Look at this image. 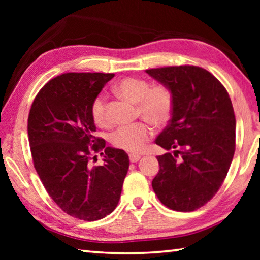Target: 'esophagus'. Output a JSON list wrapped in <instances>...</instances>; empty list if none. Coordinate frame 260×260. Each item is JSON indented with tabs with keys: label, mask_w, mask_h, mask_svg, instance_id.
Returning a JSON list of instances; mask_svg holds the SVG:
<instances>
[{
	"label": "esophagus",
	"mask_w": 260,
	"mask_h": 260,
	"mask_svg": "<svg viewBox=\"0 0 260 260\" xmlns=\"http://www.w3.org/2000/svg\"><path fill=\"white\" fill-rule=\"evenodd\" d=\"M140 158H141L140 155H129V160H131V162L139 161Z\"/></svg>",
	"instance_id": "esophagus-1"
}]
</instances>
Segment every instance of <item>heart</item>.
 I'll list each match as a JSON object with an SVG mask.
<instances>
[{"label": "heart", "instance_id": "obj_1", "mask_svg": "<svg viewBox=\"0 0 260 260\" xmlns=\"http://www.w3.org/2000/svg\"><path fill=\"white\" fill-rule=\"evenodd\" d=\"M113 90L122 100L138 104L140 116L152 125L159 127L170 120L173 109V96L167 86L158 83L150 87L143 79L128 77L118 82ZM90 113L96 126L101 128L111 126L112 121L102 96H98L94 100ZM151 135L152 129L147 122H138L118 128L111 136V143L114 148L135 153L142 150Z\"/></svg>", "mask_w": 260, "mask_h": 260}]
</instances>
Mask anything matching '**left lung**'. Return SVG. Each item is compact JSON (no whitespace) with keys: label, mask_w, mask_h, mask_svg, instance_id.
Wrapping results in <instances>:
<instances>
[{"label":"left lung","mask_w":260,"mask_h":260,"mask_svg":"<svg viewBox=\"0 0 260 260\" xmlns=\"http://www.w3.org/2000/svg\"><path fill=\"white\" fill-rule=\"evenodd\" d=\"M170 88L172 118L157 136L166 152L157 156L153 191L169 209L190 212L212 199L235 151L236 120L226 88L206 70L183 65L146 70Z\"/></svg>","instance_id":"1"}]
</instances>
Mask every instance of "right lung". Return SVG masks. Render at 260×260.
<instances>
[{"label": "right lung", "instance_id": "1", "mask_svg": "<svg viewBox=\"0 0 260 260\" xmlns=\"http://www.w3.org/2000/svg\"><path fill=\"white\" fill-rule=\"evenodd\" d=\"M113 73H65L34 99L28 142L34 167L52 201L74 218L95 221L116 209L129 166L128 155L95 138L90 109ZM105 149V164L91 167V153ZM103 155V152H102Z\"/></svg>", "mask_w": 260, "mask_h": 260}]
</instances>
